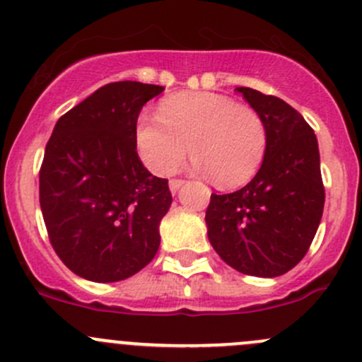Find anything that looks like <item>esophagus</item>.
Listing matches in <instances>:
<instances>
[{
  "instance_id": "34e87169",
  "label": "esophagus",
  "mask_w": 362,
  "mask_h": 362,
  "mask_svg": "<svg viewBox=\"0 0 362 362\" xmlns=\"http://www.w3.org/2000/svg\"><path fill=\"white\" fill-rule=\"evenodd\" d=\"M184 184H185V180H180V178H175V180H170V191L175 194V192H178V189H180Z\"/></svg>"
}]
</instances>
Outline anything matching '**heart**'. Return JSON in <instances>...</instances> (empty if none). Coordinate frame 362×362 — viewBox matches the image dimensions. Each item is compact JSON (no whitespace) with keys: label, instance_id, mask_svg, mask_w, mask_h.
Returning <instances> with one entry per match:
<instances>
[{"label":"heart","instance_id":"b5f03b06","mask_svg":"<svg viewBox=\"0 0 362 362\" xmlns=\"http://www.w3.org/2000/svg\"><path fill=\"white\" fill-rule=\"evenodd\" d=\"M144 113L134 127L138 158L152 173H175L191 152L196 173H210L222 187L245 184L264 159L268 133L254 108L217 93H180Z\"/></svg>","mask_w":362,"mask_h":362}]
</instances>
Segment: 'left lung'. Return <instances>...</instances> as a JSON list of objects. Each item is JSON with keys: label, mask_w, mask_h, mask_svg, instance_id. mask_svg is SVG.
<instances>
[{"label": "left lung", "mask_w": 362, "mask_h": 362, "mask_svg": "<svg viewBox=\"0 0 362 362\" xmlns=\"http://www.w3.org/2000/svg\"><path fill=\"white\" fill-rule=\"evenodd\" d=\"M264 120L268 147L245 187L211 194L208 240L231 268L273 279L293 269L310 249L324 210L319 144L291 105L250 87H236Z\"/></svg>", "instance_id": "1"}]
</instances>
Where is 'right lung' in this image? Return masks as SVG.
Instances as JSON below:
<instances>
[{
    "label": "right lung",
    "mask_w": 362,
    "mask_h": 362,
    "mask_svg": "<svg viewBox=\"0 0 362 362\" xmlns=\"http://www.w3.org/2000/svg\"><path fill=\"white\" fill-rule=\"evenodd\" d=\"M164 90L113 82L57 120L40 170V206L50 243L75 275L90 282L133 276L159 249L171 206L166 178L154 177L134 147L138 115Z\"/></svg>",
    "instance_id": "add662e5"
}]
</instances>
